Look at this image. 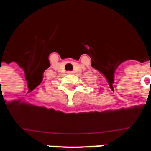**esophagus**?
<instances>
[{
  "label": "esophagus",
  "mask_w": 151,
  "mask_h": 151,
  "mask_svg": "<svg viewBox=\"0 0 151 151\" xmlns=\"http://www.w3.org/2000/svg\"><path fill=\"white\" fill-rule=\"evenodd\" d=\"M68 73H73V72H72V71H69Z\"/></svg>",
  "instance_id": "obj_1"
}]
</instances>
